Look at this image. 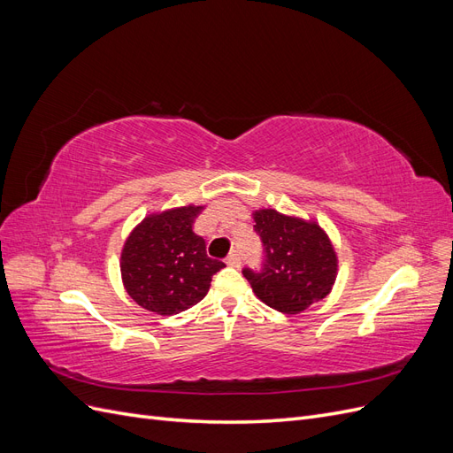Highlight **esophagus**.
Here are the masks:
<instances>
[{
	"label": "esophagus",
	"instance_id": "1",
	"mask_svg": "<svg viewBox=\"0 0 453 453\" xmlns=\"http://www.w3.org/2000/svg\"><path fill=\"white\" fill-rule=\"evenodd\" d=\"M240 263H242V257H240V253H238V251H232V253L226 257V265H228V266H234V268H238V266H240Z\"/></svg>",
	"mask_w": 453,
	"mask_h": 453
}]
</instances>
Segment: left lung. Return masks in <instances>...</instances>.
I'll use <instances>...</instances> for the list:
<instances>
[{
    "mask_svg": "<svg viewBox=\"0 0 453 453\" xmlns=\"http://www.w3.org/2000/svg\"><path fill=\"white\" fill-rule=\"evenodd\" d=\"M255 232L263 242L260 270L242 272L263 303L281 313H300L331 291L336 253L319 225L276 210H258Z\"/></svg>",
    "mask_w": 453,
    "mask_h": 453,
    "instance_id": "1",
    "label": "left lung"
}]
</instances>
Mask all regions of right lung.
Returning a JSON list of instances; mask_svg holds the SVG:
<instances>
[{"mask_svg": "<svg viewBox=\"0 0 453 453\" xmlns=\"http://www.w3.org/2000/svg\"><path fill=\"white\" fill-rule=\"evenodd\" d=\"M202 210L185 205L149 215L132 230L120 255V273L127 293L142 308L173 315L208 295L225 263L208 257L203 238L193 230Z\"/></svg>", "mask_w": 453, "mask_h": 453, "instance_id": "add662e5", "label": "right lung"}]
</instances>
